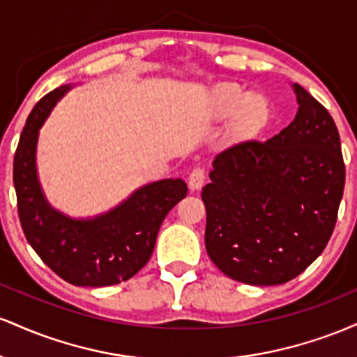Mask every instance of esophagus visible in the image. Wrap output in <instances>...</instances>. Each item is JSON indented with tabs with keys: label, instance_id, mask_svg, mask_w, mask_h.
<instances>
[{
	"label": "esophagus",
	"instance_id": "obj_1",
	"mask_svg": "<svg viewBox=\"0 0 357 357\" xmlns=\"http://www.w3.org/2000/svg\"><path fill=\"white\" fill-rule=\"evenodd\" d=\"M204 179H206V174H204L203 167H195V169L191 171L190 178H188V186H190L191 191L202 190Z\"/></svg>",
	"mask_w": 357,
	"mask_h": 357
}]
</instances>
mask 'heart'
Segmentation results:
<instances>
[{"label":"heart","instance_id":"heart-1","mask_svg":"<svg viewBox=\"0 0 357 357\" xmlns=\"http://www.w3.org/2000/svg\"><path fill=\"white\" fill-rule=\"evenodd\" d=\"M206 116L215 121L230 119V130L235 137L257 136L272 117V104L261 92H247L235 82H221L206 97Z\"/></svg>","mask_w":357,"mask_h":357}]
</instances>
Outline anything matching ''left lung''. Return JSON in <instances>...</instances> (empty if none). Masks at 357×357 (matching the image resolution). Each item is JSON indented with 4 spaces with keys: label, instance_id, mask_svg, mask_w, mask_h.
<instances>
[{
    "label": "left lung",
    "instance_id": "obj_1",
    "mask_svg": "<svg viewBox=\"0 0 357 357\" xmlns=\"http://www.w3.org/2000/svg\"><path fill=\"white\" fill-rule=\"evenodd\" d=\"M296 119L267 142L231 146L203 188L204 245L225 275L250 285L296 278L326 248L346 167L333 117L304 87Z\"/></svg>",
    "mask_w": 357,
    "mask_h": 357
}]
</instances>
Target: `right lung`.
Listing matches in <instances>:
<instances>
[{
	"label": "right lung",
	"mask_w": 357,
	"mask_h": 357,
	"mask_svg": "<svg viewBox=\"0 0 357 357\" xmlns=\"http://www.w3.org/2000/svg\"><path fill=\"white\" fill-rule=\"evenodd\" d=\"M72 85H61L35 105L15 153L13 183L28 243L68 284L107 287L129 280L149 261L166 215L188 195L183 179H159L137 188L112 210L72 218L53 208L36 169L40 129Z\"/></svg>",
	"instance_id": "1"
}]
</instances>
